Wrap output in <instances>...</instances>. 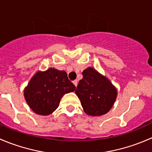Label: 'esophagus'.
I'll return each instance as SVG.
<instances>
[{
  "label": "esophagus",
  "instance_id": "esophagus-1",
  "mask_svg": "<svg viewBox=\"0 0 152 152\" xmlns=\"http://www.w3.org/2000/svg\"><path fill=\"white\" fill-rule=\"evenodd\" d=\"M73 85L76 86V87H77V85H78V80H77V79H76V80L73 81Z\"/></svg>",
  "mask_w": 152,
  "mask_h": 152
}]
</instances>
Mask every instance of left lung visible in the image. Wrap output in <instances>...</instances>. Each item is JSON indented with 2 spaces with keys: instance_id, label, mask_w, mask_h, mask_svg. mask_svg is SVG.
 <instances>
[{
  "instance_id": "left-lung-1",
  "label": "left lung",
  "mask_w": 152,
  "mask_h": 152,
  "mask_svg": "<svg viewBox=\"0 0 152 152\" xmlns=\"http://www.w3.org/2000/svg\"><path fill=\"white\" fill-rule=\"evenodd\" d=\"M82 76L75 93L80 99L84 111L92 116L108 113L117 96L115 87L93 67L85 69Z\"/></svg>"
}]
</instances>
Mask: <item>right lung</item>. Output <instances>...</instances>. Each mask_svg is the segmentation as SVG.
Instances as JSON below:
<instances>
[{"instance_id":"obj_1","label":"right lung","mask_w":152,"mask_h":152,"mask_svg":"<svg viewBox=\"0 0 152 152\" xmlns=\"http://www.w3.org/2000/svg\"><path fill=\"white\" fill-rule=\"evenodd\" d=\"M75 85L64 70L49 68L37 72L24 90V96L30 108L41 115H50L59 107L65 93L73 92Z\"/></svg>"}]
</instances>
